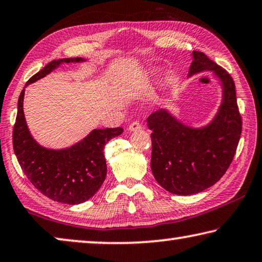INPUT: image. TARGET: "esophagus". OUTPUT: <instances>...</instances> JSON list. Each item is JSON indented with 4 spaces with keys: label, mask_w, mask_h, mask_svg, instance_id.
I'll list each match as a JSON object with an SVG mask.
<instances>
[{
    "label": "esophagus",
    "mask_w": 262,
    "mask_h": 262,
    "mask_svg": "<svg viewBox=\"0 0 262 262\" xmlns=\"http://www.w3.org/2000/svg\"><path fill=\"white\" fill-rule=\"evenodd\" d=\"M140 128H142V124H140L139 122H134L128 125V131H131V132L138 131V130H140Z\"/></svg>",
    "instance_id": "1"
}]
</instances>
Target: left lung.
<instances>
[{"label":"left lung","mask_w":262,"mask_h":262,"mask_svg":"<svg viewBox=\"0 0 262 262\" xmlns=\"http://www.w3.org/2000/svg\"><path fill=\"white\" fill-rule=\"evenodd\" d=\"M192 58L187 77L212 71L220 80L223 99L214 118L207 125L192 127L166 108L147 118L152 173L160 186L179 195L195 194L218 182L232 163L243 127L231 75L204 52L193 51Z\"/></svg>","instance_id":"obj_1"}]
</instances>
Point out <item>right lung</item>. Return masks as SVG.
I'll return each instance as SVG.
<instances>
[{"label": "right lung", "instance_id": "obj_1", "mask_svg": "<svg viewBox=\"0 0 262 262\" xmlns=\"http://www.w3.org/2000/svg\"><path fill=\"white\" fill-rule=\"evenodd\" d=\"M85 59L61 58L48 63L28 80L26 86L46 77L62 63H80ZM26 86L19 95L13 132V146L19 166L30 183L48 198L57 203L77 205L89 200L106 177L104 146L123 134L122 127L95 128L70 147L54 150L39 145L28 128L23 111Z\"/></svg>", "mask_w": 262, "mask_h": 262}]
</instances>
